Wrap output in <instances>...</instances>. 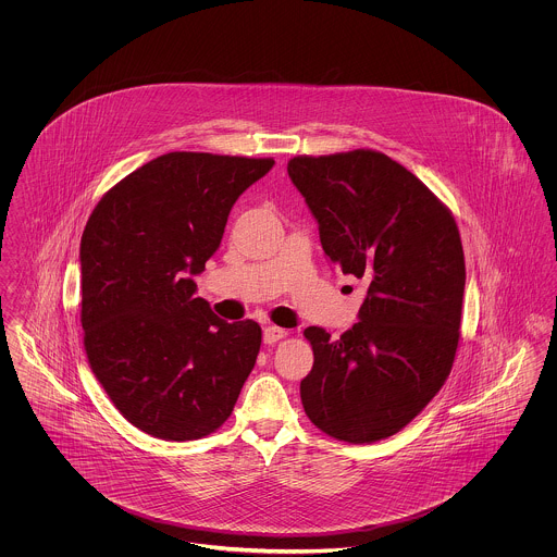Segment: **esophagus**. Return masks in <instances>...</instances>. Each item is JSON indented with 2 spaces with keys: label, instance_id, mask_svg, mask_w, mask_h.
Masks as SVG:
<instances>
[{
  "label": "esophagus",
  "instance_id": "1",
  "mask_svg": "<svg viewBox=\"0 0 557 557\" xmlns=\"http://www.w3.org/2000/svg\"><path fill=\"white\" fill-rule=\"evenodd\" d=\"M286 330L284 327H277V325H267L265 330H263V341H265V345H273V343H277V341H282V338H286Z\"/></svg>",
  "mask_w": 557,
  "mask_h": 557
}]
</instances>
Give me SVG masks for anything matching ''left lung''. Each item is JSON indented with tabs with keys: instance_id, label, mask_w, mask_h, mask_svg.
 <instances>
[{
	"instance_id": "1",
	"label": "left lung",
	"mask_w": 557,
	"mask_h": 557,
	"mask_svg": "<svg viewBox=\"0 0 557 557\" xmlns=\"http://www.w3.org/2000/svg\"><path fill=\"white\" fill-rule=\"evenodd\" d=\"M292 184L319 223L325 257L366 280L359 321L341 338L307 327L313 370L305 413L361 445L397 434L449 377L459 345L466 263L449 209L375 150L294 157Z\"/></svg>"
}]
</instances>
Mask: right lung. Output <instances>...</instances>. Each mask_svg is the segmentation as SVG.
I'll return each mask as SVG.
<instances>
[{
    "instance_id": "obj_1",
    "label": "right lung",
    "mask_w": 557,
    "mask_h": 557,
    "mask_svg": "<svg viewBox=\"0 0 557 557\" xmlns=\"http://www.w3.org/2000/svg\"><path fill=\"white\" fill-rule=\"evenodd\" d=\"M273 159L169 152L110 187L81 236V325L89 368L121 416L162 441L223 424L261 348L252 319L227 323L191 275L232 207Z\"/></svg>"
}]
</instances>
